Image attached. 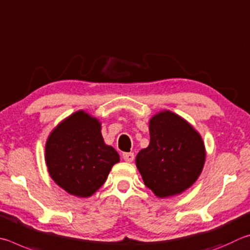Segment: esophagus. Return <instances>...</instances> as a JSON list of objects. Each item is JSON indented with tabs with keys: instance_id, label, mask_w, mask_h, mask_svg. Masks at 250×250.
Segmentation results:
<instances>
[{
	"instance_id": "obj_1",
	"label": "esophagus",
	"mask_w": 250,
	"mask_h": 250,
	"mask_svg": "<svg viewBox=\"0 0 250 250\" xmlns=\"http://www.w3.org/2000/svg\"><path fill=\"white\" fill-rule=\"evenodd\" d=\"M123 159L127 161V163H132L134 160V154L133 152H124V154H123Z\"/></svg>"
}]
</instances>
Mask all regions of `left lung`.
Wrapping results in <instances>:
<instances>
[{
  "label": "left lung",
  "mask_w": 250,
  "mask_h": 250,
  "mask_svg": "<svg viewBox=\"0 0 250 250\" xmlns=\"http://www.w3.org/2000/svg\"><path fill=\"white\" fill-rule=\"evenodd\" d=\"M150 142L136 156L144 183L158 198H170L198 180L205 163L201 135L185 118L168 109L149 121Z\"/></svg>",
  "instance_id": "left-lung-1"
}]
</instances>
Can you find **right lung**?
Segmentation results:
<instances>
[{
	"instance_id": "right-lung-1",
	"label": "right lung",
	"mask_w": 250,
	"mask_h": 250,
	"mask_svg": "<svg viewBox=\"0 0 250 250\" xmlns=\"http://www.w3.org/2000/svg\"><path fill=\"white\" fill-rule=\"evenodd\" d=\"M45 160L56 185L71 195L89 198L104 185L120 155L104 143L98 118L80 109L51 130Z\"/></svg>"
}]
</instances>
